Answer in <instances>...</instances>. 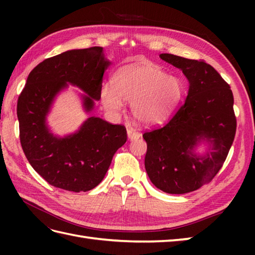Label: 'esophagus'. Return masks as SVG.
Wrapping results in <instances>:
<instances>
[{
  "mask_svg": "<svg viewBox=\"0 0 255 255\" xmlns=\"http://www.w3.org/2000/svg\"><path fill=\"white\" fill-rule=\"evenodd\" d=\"M127 136H128V138L130 139V140H133V139L140 138V133L137 132V131L134 130V129H132L131 127H128V128H127Z\"/></svg>",
  "mask_w": 255,
  "mask_h": 255,
  "instance_id": "esophagus-1",
  "label": "esophagus"
}]
</instances>
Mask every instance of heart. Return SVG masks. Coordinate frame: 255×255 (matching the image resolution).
I'll use <instances>...</instances> for the list:
<instances>
[{"label": "heart", "instance_id": "heart-1", "mask_svg": "<svg viewBox=\"0 0 255 255\" xmlns=\"http://www.w3.org/2000/svg\"><path fill=\"white\" fill-rule=\"evenodd\" d=\"M182 81L167 74L158 64L138 62L118 70L113 86L101 90V102L106 111L118 114L124 101L131 103L134 119L143 126L163 124L180 104Z\"/></svg>", "mask_w": 255, "mask_h": 255}]
</instances>
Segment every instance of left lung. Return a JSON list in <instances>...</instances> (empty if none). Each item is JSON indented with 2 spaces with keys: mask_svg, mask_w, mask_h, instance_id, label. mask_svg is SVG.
Here are the masks:
<instances>
[{
  "mask_svg": "<svg viewBox=\"0 0 255 255\" xmlns=\"http://www.w3.org/2000/svg\"><path fill=\"white\" fill-rule=\"evenodd\" d=\"M160 58L188 80L184 104L165 126L143 133L147 142L145 171L153 185L169 194L196 191L213 180L234 142L237 119L229 84L203 60L171 53ZM206 143L204 155L196 152Z\"/></svg>",
  "mask_w": 255,
  "mask_h": 255,
  "instance_id": "8db88e82",
  "label": "left lung"
}]
</instances>
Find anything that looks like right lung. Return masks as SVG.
I'll use <instances>...</instances> for the list:
<instances>
[{
    "label": "right lung",
    "mask_w": 255,
    "mask_h": 255,
    "mask_svg": "<svg viewBox=\"0 0 255 255\" xmlns=\"http://www.w3.org/2000/svg\"><path fill=\"white\" fill-rule=\"evenodd\" d=\"M111 64L102 47L73 49L46 59L27 78L17 102L20 144L32 169L52 186L75 193L91 191L126 142L123 125L100 117H89L77 131L64 137L53 134L47 123L57 95L69 84L85 93L81 94L84 112L93 111Z\"/></svg>",
    "instance_id": "add662e5"
}]
</instances>
